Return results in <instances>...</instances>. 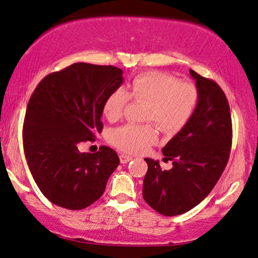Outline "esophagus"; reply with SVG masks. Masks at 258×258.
Masks as SVG:
<instances>
[{
	"mask_svg": "<svg viewBox=\"0 0 258 258\" xmlns=\"http://www.w3.org/2000/svg\"><path fill=\"white\" fill-rule=\"evenodd\" d=\"M132 159H133V158L130 156H126V154H121V156H120L121 164H126V162H129Z\"/></svg>",
	"mask_w": 258,
	"mask_h": 258,
	"instance_id": "obj_1",
	"label": "esophagus"
}]
</instances>
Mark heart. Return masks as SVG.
Segmentation results:
<instances>
[{
    "mask_svg": "<svg viewBox=\"0 0 258 258\" xmlns=\"http://www.w3.org/2000/svg\"><path fill=\"white\" fill-rule=\"evenodd\" d=\"M132 98L148 102L144 121H152L164 133L173 134L183 128L195 114L200 92L192 83L180 82L161 71H146L129 83V92L117 88L106 97L102 110L107 120H118ZM157 138V129L151 123L124 124L110 134V143L126 153H141Z\"/></svg>",
    "mask_w": 258,
    "mask_h": 258,
    "instance_id": "1",
    "label": "heart"
}]
</instances>
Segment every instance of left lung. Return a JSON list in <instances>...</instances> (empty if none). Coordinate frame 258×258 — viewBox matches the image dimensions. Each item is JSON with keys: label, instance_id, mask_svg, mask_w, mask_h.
Segmentation results:
<instances>
[{"label": "left lung", "instance_id": "1", "mask_svg": "<svg viewBox=\"0 0 258 258\" xmlns=\"http://www.w3.org/2000/svg\"><path fill=\"white\" fill-rule=\"evenodd\" d=\"M200 101L190 121L164 149L165 170L158 160L145 158L148 172L143 198L164 216H177L195 208L215 187L227 165L232 148V117L224 91L212 79L190 70Z\"/></svg>", "mask_w": 258, "mask_h": 258}]
</instances>
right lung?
Here are the masks:
<instances>
[{"label": "right lung", "mask_w": 258, "mask_h": 258, "mask_svg": "<svg viewBox=\"0 0 258 258\" xmlns=\"http://www.w3.org/2000/svg\"><path fill=\"white\" fill-rule=\"evenodd\" d=\"M122 82L116 67L79 62L47 75L33 91L24 118V153L35 183L53 204L82 210L104 194L120 164L117 153L108 146L81 152L79 144L94 142L102 132L104 101Z\"/></svg>", "instance_id": "obj_1"}]
</instances>
